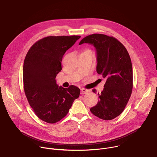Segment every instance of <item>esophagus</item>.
Returning a JSON list of instances; mask_svg holds the SVG:
<instances>
[{
  "instance_id": "obj_1",
  "label": "esophagus",
  "mask_w": 157,
  "mask_h": 157,
  "mask_svg": "<svg viewBox=\"0 0 157 157\" xmlns=\"http://www.w3.org/2000/svg\"><path fill=\"white\" fill-rule=\"evenodd\" d=\"M89 91L87 89H86L84 88H82L81 89V94H86L87 93H88Z\"/></svg>"
}]
</instances>
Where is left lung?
I'll use <instances>...</instances> for the list:
<instances>
[{"label": "left lung", "instance_id": "obj_1", "mask_svg": "<svg viewBox=\"0 0 157 157\" xmlns=\"http://www.w3.org/2000/svg\"><path fill=\"white\" fill-rule=\"evenodd\" d=\"M93 44L96 49V71L106 82L99 94L98 104L90 110L96 117L110 121L124 111L132 94L133 87L132 65L129 54L116 38L95 33L84 37L80 41ZM96 91L93 89V92Z\"/></svg>", "mask_w": 157, "mask_h": 157}]
</instances>
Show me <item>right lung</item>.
Masks as SVG:
<instances>
[{"instance_id":"1","label":"right lung","mask_w":157,"mask_h":157,"mask_svg":"<svg viewBox=\"0 0 157 157\" xmlns=\"http://www.w3.org/2000/svg\"><path fill=\"white\" fill-rule=\"evenodd\" d=\"M81 36H49L35 43L24 63V88L28 102L41 121L55 124L68 113L80 89L71 85L58 87L56 77L61 71V61L66 50Z\"/></svg>"}]
</instances>
